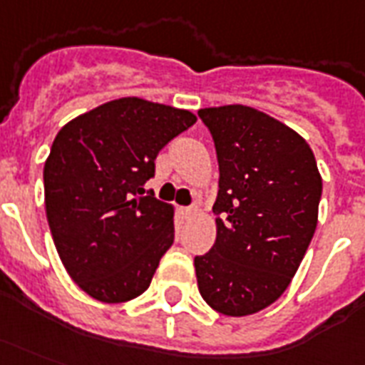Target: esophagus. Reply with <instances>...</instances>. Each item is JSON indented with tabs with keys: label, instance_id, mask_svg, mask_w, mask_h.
<instances>
[{
	"label": "esophagus",
	"instance_id": "esophagus-1",
	"mask_svg": "<svg viewBox=\"0 0 365 365\" xmlns=\"http://www.w3.org/2000/svg\"><path fill=\"white\" fill-rule=\"evenodd\" d=\"M195 212H197V207H195V205H193V207H183V209H182V215H183V217H185V218L193 217Z\"/></svg>",
	"mask_w": 365,
	"mask_h": 365
}]
</instances>
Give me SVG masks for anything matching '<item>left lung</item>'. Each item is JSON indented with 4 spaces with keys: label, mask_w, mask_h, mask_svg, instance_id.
<instances>
[{
    "label": "left lung",
    "mask_w": 365,
    "mask_h": 365,
    "mask_svg": "<svg viewBox=\"0 0 365 365\" xmlns=\"http://www.w3.org/2000/svg\"><path fill=\"white\" fill-rule=\"evenodd\" d=\"M218 158L217 240L195 257L218 313L244 317L284 294L317 226L323 182L304 137L255 108H203Z\"/></svg>",
    "instance_id": "1"
}]
</instances>
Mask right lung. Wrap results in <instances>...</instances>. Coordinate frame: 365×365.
Wrapping results in <instances>:
<instances>
[{
	"label": "right lung",
	"instance_id": "add662e5",
	"mask_svg": "<svg viewBox=\"0 0 365 365\" xmlns=\"http://www.w3.org/2000/svg\"><path fill=\"white\" fill-rule=\"evenodd\" d=\"M187 110L128 96L59 129L44 164L46 217L81 290L106 304L141 296L174 244V207L145 193L162 147L190 129Z\"/></svg>",
	"mask_w": 365,
	"mask_h": 365
}]
</instances>
